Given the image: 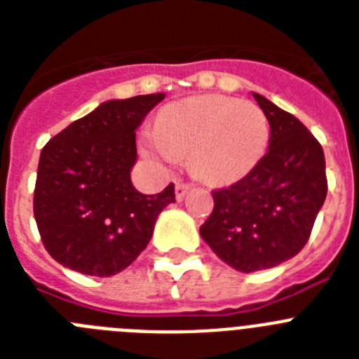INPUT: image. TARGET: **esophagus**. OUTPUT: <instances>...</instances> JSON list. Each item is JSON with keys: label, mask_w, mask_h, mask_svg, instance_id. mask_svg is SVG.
<instances>
[{"label": "esophagus", "mask_w": 359, "mask_h": 359, "mask_svg": "<svg viewBox=\"0 0 359 359\" xmlns=\"http://www.w3.org/2000/svg\"><path fill=\"white\" fill-rule=\"evenodd\" d=\"M189 190H190L189 183L177 182L176 183V199H177V201H182V199L187 196V192H189Z\"/></svg>", "instance_id": "34e87169"}]
</instances>
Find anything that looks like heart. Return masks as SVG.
I'll list each match as a JSON object with an SVG mask.
<instances>
[{"instance_id":"1","label":"heart","mask_w":359,"mask_h":359,"mask_svg":"<svg viewBox=\"0 0 359 359\" xmlns=\"http://www.w3.org/2000/svg\"><path fill=\"white\" fill-rule=\"evenodd\" d=\"M268 144L269 122L257 104L224 95H196L160 111L154 131L142 138V151L163 165L189 154L196 176L231 183L255 169Z\"/></svg>"}]
</instances>
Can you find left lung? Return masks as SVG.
Instances as JSON below:
<instances>
[{
  "label": "left lung",
  "instance_id": "obj_1",
  "mask_svg": "<svg viewBox=\"0 0 359 359\" xmlns=\"http://www.w3.org/2000/svg\"><path fill=\"white\" fill-rule=\"evenodd\" d=\"M269 122V145L250 174L212 192L214 210L203 241L243 273L275 268L306 246L327 196L323 149L309 129L271 100L253 93Z\"/></svg>",
  "mask_w": 359,
  "mask_h": 359
}]
</instances>
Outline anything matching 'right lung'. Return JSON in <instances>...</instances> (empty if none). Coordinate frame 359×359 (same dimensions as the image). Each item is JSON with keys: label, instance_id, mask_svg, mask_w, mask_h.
<instances>
[{"label": "right lung", "instance_id": "right-lung-1", "mask_svg": "<svg viewBox=\"0 0 359 359\" xmlns=\"http://www.w3.org/2000/svg\"><path fill=\"white\" fill-rule=\"evenodd\" d=\"M165 93L107 100L69 123L41 151L34 215L44 248L65 268L111 277L149 244L176 201L174 185L154 196L133 187L136 129Z\"/></svg>", "mask_w": 359, "mask_h": 359}]
</instances>
